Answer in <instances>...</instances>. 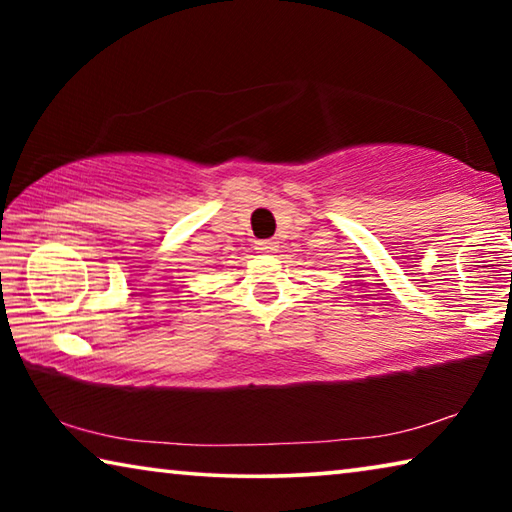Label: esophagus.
I'll return each mask as SVG.
<instances>
[{
  "label": "esophagus",
  "mask_w": 512,
  "mask_h": 512,
  "mask_svg": "<svg viewBox=\"0 0 512 512\" xmlns=\"http://www.w3.org/2000/svg\"><path fill=\"white\" fill-rule=\"evenodd\" d=\"M257 250H259V253H273V250H275V241H271V239L257 241Z\"/></svg>",
  "instance_id": "esophagus-1"
}]
</instances>
